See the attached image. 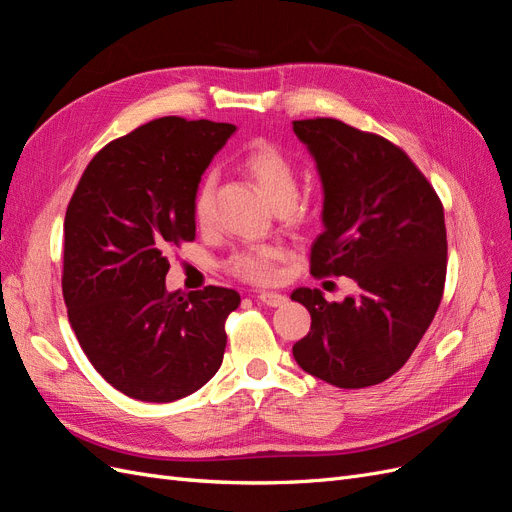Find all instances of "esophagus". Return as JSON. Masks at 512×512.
I'll return each mask as SVG.
<instances>
[{"instance_id":"34e87169","label":"esophagus","mask_w":512,"mask_h":512,"mask_svg":"<svg viewBox=\"0 0 512 512\" xmlns=\"http://www.w3.org/2000/svg\"><path fill=\"white\" fill-rule=\"evenodd\" d=\"M256 301L262 303V305H267V307H280L288 299H286V294H280V292H258Z\"/></svg>"}]
</instances>
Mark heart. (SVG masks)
<instances>
[{"label": "heart", "instance_id": "b5f03b06", "mask_svg": "<svg viewBox=\"0 0 512 512\" xmlns=\"http://www.w3.org/2000/svg\"><path fill=\"white\" fill-rule=\"evenodd\" d=\"M245 173L250 175L262 194L267 196L275 211L297 209L299 194V170L282 149L260 143L243 160ZM213 200H215V179L207 175L198 183L194 194V222L200 228H207L213 222ZM284 256L280 245L260 243L247 245L237 250L226 260V271L250 284H271L277 277V262Z\"/></svg>", "mask_w": 512, "mask_h": 512}]
</instances>
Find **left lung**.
<instances>
[{"label":"left lung","instance_id":"obj_1","mask_svg":"<svg viewBox=\"0 0 512 512\" xmlns=\"http://www.w3.org/2000/svg\"><path fill=\"white\" fill-rule=\"evenodd\" d=\"M324 190V230L312 243L314 277L346 275L354 297L329 303L318 288L290 299L312 329L294 361L339 389H363L406 365L438 312L446 280L444 207L421 170L386 138L316 117L292 121Z\"/></svg>","mask_w":512,"mask_h":512}]
</instances>
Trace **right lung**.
<instances>
[{
    "mask_svg": "<svg viewBox=\"0 0 512 512\" xmlns=\"http://www.w3.org/2000/svg\"><path fill=\"white\" fill-rule=\"evenodd\" d=\"M237 128L153 119L102 147L64 222L61 290L76 339L98 374L132 399L166 404L220 369L224 322L239 292L166 290V254L194 241L200 177Z\"/></svg>",
    "mask_w": 512,
    "mask_h": 512,
    "instance_id": "1",
    "label": "right lung"
}]
</instances>
